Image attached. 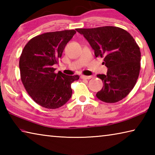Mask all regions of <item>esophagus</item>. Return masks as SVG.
Returning <instances> with one entry per match:
<instances>
[{
  "label": "esophagus",
  "mask_w": 155,
  "mask_h": 155,
  "mask_svg": "<svg viewBox=\"0 0 155 155\" xmlns=\"http://www.w3.org/2000/svg\"><path fill=\"white\" fill-rule=\"evenodd\" d=\"M81 78H83V79H90V78H92L91 76H85V75H81Z\"/></svg>",
  "instance_id": "34e87169"
}]
</instances>
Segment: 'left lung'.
Masks as SVG:
<instances>
[{"instance_id":"left-lung-1","label":"left lung","mask_w":155,"mask_h":155,"mask_svg":"<svg viewBox=\"0 0 155 155\" xmlns=\"http://www.w3.org/2000/svg\"><path fill=\"white\" fill-rule=\"evenodd\" d=\"M94 49L96 57H104L107 74H98L104 86L96 94L101 101L114 103L124 98L135 85L140 70L141 52L134 38L121 28L106 26L77 28Z\"/></svg>"}]
</instances>
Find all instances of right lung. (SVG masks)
Segmentation results:
<instances>
[{"label": "right lung", "instance_id": "obj_1", "mask_svg": "<svg viewBox=\"0 0 155 155\" xmlns=\"http://www.w3.org/2000/svg\"><path fill=\"white\" fill-rule=\"evenodd\" d=\"M77 33L65 30L41 34L26 44L19 61L21 81L36 103L47 109H57L71 98V84L78 75L54 73L67 43Z\"/></svg>", "mask_w": 155, "mask_h": 155}]
</instances>
